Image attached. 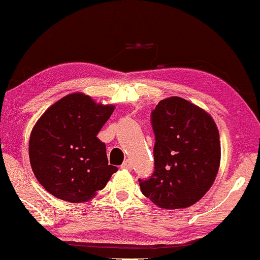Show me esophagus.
<instances>
[{
    "label": "esophagus",
    "instance_id": "34e87169",
    "mask_svg": "<svg viewBox=\"0 0 260 260\" xmlns=\"http://www.w3.org/2000/svg\"><path fill=\"white\" fill-rule=\"evenodd\" d=\"M131 167H133V165H131V161H129V159L124 161V163L121 165V168L124 169H131Z\"/></svg>",
    "mask_w": 260,
    "mask_h": 260
}]
</instances>
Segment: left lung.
I'll return each instance as SVG.
<instances>
[{"label":"left lung","mask_w":260,"mask_h":260,"mask_svg":"<svg viewBox=\"0 0 260 260\" xmlns=\"http://www.w3.org/2000/svg\"><path fill=\"white\" fill-rule=\"evenodd\" d=\"M154 172L139 179L142 194L162 209H184L211 188L221 159L220 135L209 113L180 97L157 104L151 114Z\"/></svg>","instance_id":"8db88e82"}]
</instances>
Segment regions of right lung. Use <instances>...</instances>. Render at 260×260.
<instances>
[{"mask_svg":"<svg viewBox=\"0 0 260 260\" xmlns=\"http://www.w3.org/2000/svg\"><path fill=\"white\" fill-rule=\"evenodd\" d=\"M114 108L77 92L40 116L29 139V159L46 191L69 203H84L107 185L118 168L108 165L106 145L97 135Z\"/></svg>","mask_w":260,"mask_h":260,"instance_id":"obj_1","label":"right lung"}]
</instances>
